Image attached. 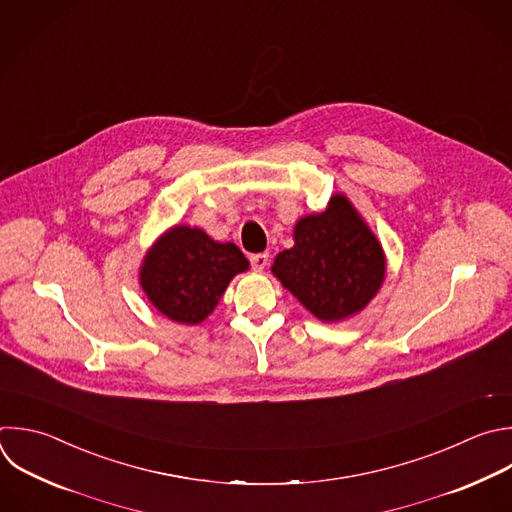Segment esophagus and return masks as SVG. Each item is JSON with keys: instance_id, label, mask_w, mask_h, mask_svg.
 Returning a JSON list of instances; mask_svg holds the SVG:
<instances>
[{"instance_id": "1", "label": "esophagus", "mask_w": 512, "mask_h": 512, "mask_svg": "<svg viewBox=\"0 0 512 512\" xmlns=\"http://www.w3.org/2000/svg\"><path fill=\"white\" fill-rule=\"evenodd\" d=\"M249 261H251V267H253L255 271H263V269L267 267L269 253H255V255L249 257Z\"/></svg>"}]
</instances>
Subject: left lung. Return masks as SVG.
<instances>
[{
	"label": "left lung",
	"mask_w": 512,
	"mask_h": 512,
	"mask_svg": "<svg viewBox=\"0 0 512 512\" xmlns=\"http://www.w3.org/2000/svg\"><path fill=\"white\" fill-rule=\"evenodd\" d=\"M273 273L319 319L358 313L378 293L384 251L346 197L295 225V245L277 255Z\"/></svg>",
	"instance_id": "8db88e82"
}]
</instances>
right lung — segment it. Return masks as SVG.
Listing matches in <instances>:
<instances>
[{
  "instance_id": "obj_1",
  "label": "right lung",
  "mask_w": 512,
  "mask_h": 512,
  "mask_svg": "<svg viewBox=\"0 0 512 512\" xmlns=\"http://www.w3.org/2000/svg\"><path fill=\"white\" fill-rule=\"evenodd\" d=\"M249 261L233 243H215L205 231L175 227L146 255L140 281L152 305L179 323H201L229 281Z\"/></svg>"
}]
</instances>
